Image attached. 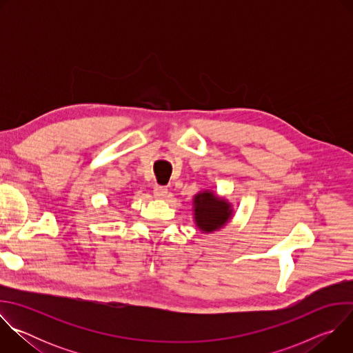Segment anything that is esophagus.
<instances>
[{
    "mask_svg": "<svg viewBox=\"0 0 353 353\" xmlns=\"http://www.w3.org/2000/svg\"><path fill=\"white\" fill-rule=\"evenodd\" d=\"M154 194L158 198H165L168 194V188L165 185H155L154 187Z\"/></svg>",
    "mask_w": 353,
    "mask_h": 353,
    "instance_id": "esophagus-1",
    "label": "esophagus"
}]
</instances>
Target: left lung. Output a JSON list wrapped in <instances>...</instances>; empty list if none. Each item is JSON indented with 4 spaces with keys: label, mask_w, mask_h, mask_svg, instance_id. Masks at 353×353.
<instances>
[{
    "label": "left lung",
    "mask_w": 353,
    "mask_h": 353,
    "mask_svg": "<svg viewBox=\"0 0 353 353\" xmlns=\"http://www.w3.org/2000/svg\"><path fill=\"white\" fill-rule=\"evenodd\" d=\"M194 207L196 226L204 232L221 229L232 214L230 207L225 199H219L208 191L195 195Z\"/></svg>",
    "instance_id": "obj_1"
}]
</instances>
